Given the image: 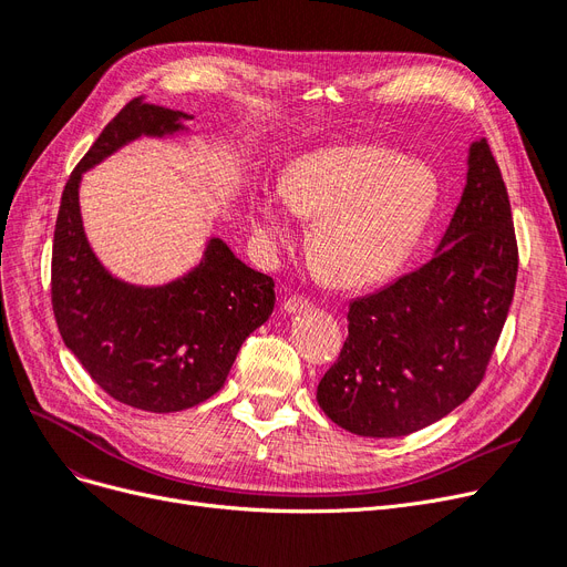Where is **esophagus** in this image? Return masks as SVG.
<instances>
[{
    "instance_id": "1",
    "label": "esophagus",
    "mask_w": 567,
    "mask_h": 567,
    "mask_svg": "<svg viewBox=\"0 0 567 567\" xmlns=\"http://www.w3.org/2000/svg\"><path fill=\"white\" fill-rule=\"evenodd\" d=\"M312 303L306 299V297H289L285 303H282V308H285V312H289V315H297V312H301V310H308Z\"/></svg>"
}]
</instances>
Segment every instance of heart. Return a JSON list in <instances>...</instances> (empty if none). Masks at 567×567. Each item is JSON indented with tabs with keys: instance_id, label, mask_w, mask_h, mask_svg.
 I'll list each match as a JSON object with an SVG mask.
<instances>
[{
	"instance_id": "obj_1",
	"label": "heart",
	"mask_w": 567,
	"mask_h": 567,
	"mask_svg": "<svg viewBox=\"0 0 567 567\" xmlns=\"http://www.w3.org/2000/svg\"><path fill=\"white\" fill-rule=\"evenodd\" d=\"M440 185L420 162L375 145H329L293 159L278 187L250 202L266 255L289 250L293 215L312 219L308 257L338 287H363L396 270L429 227Z\"/></svg>"
}]
</instances>
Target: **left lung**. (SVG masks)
<instances>
[{
	"instance_id": "left-lung-1",
	"label": "left lung",
	"mask_w": 567,
	"mask_h": 567,
	"mask_svg": "<svg viewBox=\"0 0 567 567\" xmlns=\"http://www.w3.org/2000/svg\"><path fill=\"white\" fill-rule=\"evenodd\" d=\"M519 250L486 138L433 259L350 303L348 340L317 386L340 429L401 437L450 414L482 382L514 297Z\"/></svg>"
}]
</instances>
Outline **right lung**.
Here are the masks:
<instances>
[{
  "instance_id": "add662e5",
  "label": "right lung",
  "mask_w": 567,
  "mask_h": 567,
  "mask_svg": "<svg viewBox=\"0 0 567 567\" xmlns=\"http://www.w3.org/2000/svg\"><path fill=\"white\" fill-rule=\"evenodd\" d=\"M192 115L136 96L92 143L64 185L53 238L51 297L60 336L115 401L181 412L225 386L243 340L276 306V282L210 238L187 276L162 287L113 278L85 238L81 176L138 136L183 132Z\"/></svg>"
}]
</instances>
